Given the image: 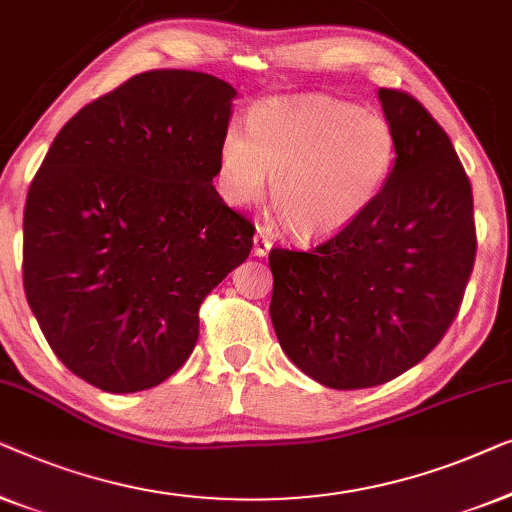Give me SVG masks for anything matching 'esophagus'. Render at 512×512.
Wrapping results in <instances>:
<instances>
[{"label": "esophagus", "instance_id": "obj_1", "mask_svg": "<svg viewBox=\"0 0 512 512\" xmlns=\"http://www.w3.org/2000/svg\"><path fill=\"white\" fill-rule=\"evenodd\" d=\"M271 246H273V241H271V234L266 232V229H257V234H255V241H253V253H255L257 257H264V255H269Z\"/></svg>", "mask_w": 512, "mask_h": 512}]
</instances>
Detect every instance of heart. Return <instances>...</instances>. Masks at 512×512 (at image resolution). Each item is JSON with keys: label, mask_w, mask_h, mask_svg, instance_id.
Wrapping results in <instances>:
<instances>
[{"label": "heart", "mask_w": 512, "mask_h": 512, "mask_svg": "<svg viewBox=\"0 0 512 512\" xmlns=\"http://www.w3.org/2000/svg\"><path fill=\"white\" fill-rule=\"evenodd\" d=\"M397 157V136L380 113L327 97L253 109L248 134L232 127L220 146L227 197L255 204L271 178V201L292 236L341 234L378 199Z\"/></svg>", "instance_id": "b5f03b06"}]
</instances>
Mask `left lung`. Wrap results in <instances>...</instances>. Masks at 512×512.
I'll list each match as a JSON object with an SVG mask.
<instances>
[{
	"mask_svg": "<svg viewBox=\"0 0 512 512\" xmlns=\"http://www.w3.org/2000/svg\"><path fill=\"white\" fill-rule=\"evenodd\" d=\"M397 160L355 225L308 250L271 248L280 348L331 390L413 369L455 322L478 236L471 181L450 136L413 95L380 88Z\"/></svg>",
	"mask_w": 512,
	"mask_h": 512,
	"instance_id": "obj_1",
	"label": "left lung"
}]
</instances>
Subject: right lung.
Wrapping results in <instances>:
<instances>
[{"instance_id":"obj_1","label":"right lung","mask_w":512,"mask_h":512,"mask_svg":"<svg viewBox=\"0 0 512 512\" xmlns=\"http://www.w3.org/2000/svg\"><path fill=\"white\" fill-rule=\"evenodd\" d=\"M236 90L153 69L83 106L32 178L25 297L60 362L104 392L181 369L199 306L253 250L255 225L213 178Z\"/></svg>"}]
</instances>
